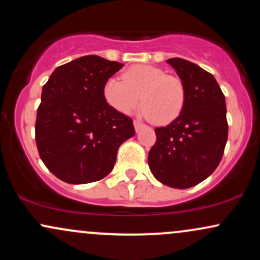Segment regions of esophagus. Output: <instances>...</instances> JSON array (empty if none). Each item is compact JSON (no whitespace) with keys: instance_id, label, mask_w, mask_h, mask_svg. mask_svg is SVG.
Instances as JSON below:
<instances>
[{"instance_id":"obj_1","label":"esophagus","mask_w":260,"mask_h":260,"mask_svg":"<svg viewBox=\"0 0 260 260\" xmlns=\"http://www.w3.org/2000/svg\"><path fill=\"white\" fill-rule=\"evenodd\" d=\"M133 124H134V128H136V132H139V131L142 129V128H144V127H145V124L143 123V122L137 121V120L133 122Z\"/></svg>"}]
</instances>
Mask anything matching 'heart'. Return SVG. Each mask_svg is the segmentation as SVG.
<instances>
[{
  "label": "heart",
  "mask_w": 260,
  "mask_h": 260,
  "mask_svg": "<svg viewBox=\"0 0 260 260\" xmlns=\"http://www.w3.org/2000/svg\"><path fill=\"white\" fill-rule=\"evenodd\" d=\"M104 96L110 106L122 113L133 112L142 101L143 115L155 123L165 124L180 116L186 91L178 77L154 66L138 64L128 68L122 80H107Z\"/></svg>",
  "instance_id": "b5f03b06"
}]
</instances>
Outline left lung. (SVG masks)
Returning a JSON list of instances; mask_svg holds the SVG:
<instances>
[{
    "label": "left lung",
    "instance_id": "obj_1",
    "mask_svg": "<svg viewBox=\"0 0 260 260\" xmlns=\"http://www.w3.org/2000/svg\"><path fill=\"white\" fill-rule=\"evenodd\" d=\"M166 62L183 83L186 100L176 120L155 128L148 164L161 183L184 189L209 177L222 159L229 132L225 95L198 64L178 57Z\"/></svg>",
    "mask_w": 260,
    "mask_h": 260
}]
</instances>
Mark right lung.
Segmentation results:
<instances>
[{"label":"right lung","instance_id":"obj_1","mask_svg":"<svg viewBox=\"0 0 260 260\" xmlns=\"http://www.w3.org/2000/svg\"><path fill=\"white\" fill-rule=\"evenodd\" d=\"M122 66L83 56L56 68L43 86L35 142L45 166L59 180H103L112 171L120 145L136 134L132 118L104 96L105 83Z\"/></svg>","mask_w":260,"mask_h":260}]
</instances>
